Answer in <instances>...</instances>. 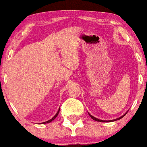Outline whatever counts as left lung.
<instances>
[{
  "instance_id": "obj_1",
  "label": "left lung",
  "mask_w": 147,
  "mask_h": 147,
  "mask_svg": "<svg viewBox=\"0 0 147 147\" xmlns=\"http://www.w3.org/2000/svg\"><path fill=\"white\" fill-rule=\"evenodd\" d=\"M127 113V112L124 115H123L122 116H121L120 117H119V118H117V119H112V120H102V119H97V118H96V117H94V116H92V115H91L90 114V113H88V115H90V117L92 118V119H93V120H95V121H97V122H114V121H116V120H118V119H122V118L124 117V116H125V115Z\"/></svg>"
}]
</instances>
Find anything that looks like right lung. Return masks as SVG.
Returning a JSON list of instances; mask_svg holds the SVG:
<instances>
[{"instance_id": "right-lung-1", "label": "right lung", "mask_w": 147, "mask_h": 147, "mask_svg": "<svg viewBox=\"0 0 147 147\" xmlns=\"http://www.w3.org/2000/svg\"><path fill=\"white\" fill-rule=\"evenodd\" d=\"M59 110L60 109H59L58 110V111H57V113H56V115H55V116H54L52 118V119H49L48 121H46V122H42V123H39V124H46V123H50V122H51L52 120H54V119H55V118H56L57 117V115H58V114H59Z\"/></svg>"}]
</instances>
